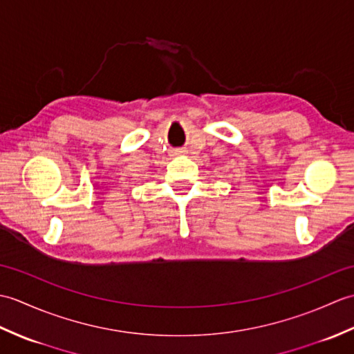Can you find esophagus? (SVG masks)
I'll return each instance as SVG.
<instances>
[{
  "label": "esophagus",
  "mask_w": 354,
  "mask_h": 354,
  "mask_svg": "<svg viewBox=\"0 0 354 354\" xmlns=\"http://www.w3.org/2000/svg\"><path fill=\"white\" fill-rule=\"evenodd\" d=\"M185 150L184 149H175L173 150V155H184Z\"/></svg>",
  "instance_id": "esophagus-1"
}]
</instances>
